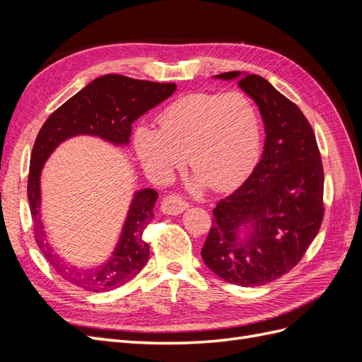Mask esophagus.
I'll list each match as a JSON object with an SVG mask.
<instances>
[{
  "label": "esophagus",
  "mask_w": 362,
  "mask_h": 362,
  "mask_svg": "<svg viewBox=\"0 0 362 362\" xmlns=\"http://www.w3.org/2000/svg\"><path fill=\"white\" fill-rule=\"evenodd\" d=\"M189 208V204L182 201L180 196H175V194H170V196H166V198L163 199L161 202V211L164 214H181L182 211H185Z\"/></svg>",
  "instance_id": "esophagus-1"
}]
</instances>
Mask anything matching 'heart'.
<instances>
[{"mask_svg": "<svg viewBox=\"0 0 362 362\" xmlns=\"http://www.w3.org/2000/svg\"><path fill=\"white\" fill-rule=\"evenodd\" d=\"M160 129L141 125L134 134L136 154L149 177L169 178L185 156L196 177L194 190L208 184L229 190L242 182L257 160L259 119L240 92H193L170 103L158 116Z\"/></svg>", "mask_w": 362, "mask_h": 362, "instance_id": "b5f03b06", "label": "heart"}]
</instances>
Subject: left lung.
I'll list each match as a JSON object with an SVG mask.
<instances>
[{"label":"left lung","mask_w":362,"mask_h":362,"mask_svg":"<svg viewBox=\"0 0 362 362\" xmlns=\"http://www.w3.org/2000/svg\"><path fill=\"white\" fill-rule=\"evenodd\" d=\"M234 80L259 108L266 129L262 157L250 177L213 210L202 259L226 282L259 287L286 275L319 233L323 164L314 131L300 108L259 75H216ZM251 233L239 238L241 228Z\"/></svg>","instance_id":"left-lung-1"}]
</instances>
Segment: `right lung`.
Segmentation results:
<instances>
[{
	"label": "right lung",
	"instance_id": "right-lung-1",
	"mask_svg": "<svg viewBox=\"0 0 362 362\" xmlns=\"http://www.w3.org/2000/svg\"><path fill=\"white\" fill-rule=\"evenodd\" d=\"M177 90L175 83H154L108 74L87 84L60 105L42 125L30 157L27 196L33 218V233L40 252L59 275L87 291H110L133 279L145 267L149 245L144 240L154 217L158 193L144 189L134 193L122 234L105 264L76 269L66 264L49 246L40 218V172L43 163L62 141L74 136H96L113 145H128L131 125L141 115Z\"/></svg>",
	"mask_w": 362,
	"mask_h": 362
}]
</instances>
